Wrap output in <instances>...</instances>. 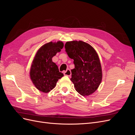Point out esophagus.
Listing matches in <instances>:
<instances>
[{
  "mask_svg": "<svg viewBox=\"0 0 135 135\" xmlns=\"http://www.w3.org/2000/svg\"><path fill=\"white\" fill-rule=\"evenodd\" d=\"M64 75L70 76L71 75V71L70 70H69V69H68V70H66V71H64Z\"/></svg>",
  "mask_w": 135,
  "mask_h": 135,
  "instance_id": "esophagus-1",
  "label": "esophagus"
}]
</instances>
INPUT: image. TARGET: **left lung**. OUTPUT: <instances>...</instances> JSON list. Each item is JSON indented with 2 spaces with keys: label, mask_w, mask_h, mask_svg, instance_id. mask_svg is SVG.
<instances>
[{
  "label": "left lung",
  "mask_w": 135,
  "mask_h": 135,
  "mask_svg": "<svg viewBox=\"0 0 135 135\" xmlns=\"http://www.w3.org/2000/svg\"><path fill=\"white\" fill-rule=\"evenodd\" d=\"M68 56L74 60L70 80L80 95L88 96L95 92L102 81L103 73L99 57L90 44L81 40L67 42L65 45Z\"/></svg>",
  "instance_id": "obj_1"
}]
</instances>
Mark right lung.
I'll list each match as a JSON object with an SVG mask.
<instances>
[{
  "mask_svg": "<svg viewBox=\"0 0 135 135\" xmlns=\"http://www.w3.org/2000/svg\"><path fill=\"white\" fill-rule=\"evenodd\" d=\"M64 47V43L50 42L44 44L36 52L32 60L30 77L35 87L43 93L54 89L64 74L52 61V57Z\"/></svg>",
  "mask_w": 135,
  "mask_h": 135,
  "instance_id": "right-lung-1",
  "label": "right lung"
}]
</instances>
